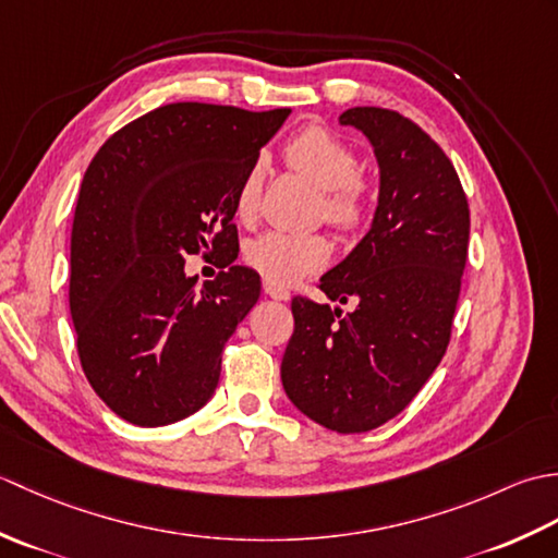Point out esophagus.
Listing matches in <instances>:
<instances>
[{
    "instance_id": "obj_1",
    "label": "esophagus",
    "mask_w": 558,
    "mask_h": 558,
    "mask_svg": "<svg viewBox=\"0 0 558 558\" xmlns=\"http://www.w3.org/2000/svg\"><path fill=\"white\" fill-rule=\"evenodd\" d=\"M264 292L268 294V298H272V300H280V302H288L290 300V292L286 288H280V286H272L270 280H264Z\"/></svg>"
}]
</instances>
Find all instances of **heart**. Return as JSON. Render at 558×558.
I'll return each mask as SVG.
<instances>
[{
    "instance_id": "obj_1",
    "label": "heart",
    "mask_w": 558,
    "mask_h": 558,
    "mask_svg": "<svg viewBox=\"0 0 558 558\" xmlns=\"http://www.w3.org/2000/svg\"><path fill=\"white\" fill-rule=\"evenodd\" d=\"M286 158L292 170L310 177L324 189L322 218L340 232H354L366 218V184L360 174V160L345 141L324 126H306L286 144ZM266 182V158L258 156L240 180L234 194L236 216L254 220L260 208ZM248 266L272 286H292L322 270L330 260V244L322 234L266 232L246 246Z\"/></svg>"
}]
</instances>
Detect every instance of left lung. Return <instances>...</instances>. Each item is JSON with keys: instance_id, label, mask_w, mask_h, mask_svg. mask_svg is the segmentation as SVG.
I'll return each instance as SVG.
<instances>
[{"instance_id": "obj_1", "label": "left lung", "mask_w": 558, "mask_h": 558, "mask_svg": "<svg viewBox=\"0 0 558 558\" xmlns=\"http://www.w3.org/2000/svg\"><path fill=\"white\" fill-rule=\"evenodd\" d=\"M372 141L381 186L372 230L318 282L330 302L292 300L280 376L306 417L340 434L372 432L410 405L450 342L470 208L453 162L396 110L340 114Z\"/></svg>"}]
</instances>
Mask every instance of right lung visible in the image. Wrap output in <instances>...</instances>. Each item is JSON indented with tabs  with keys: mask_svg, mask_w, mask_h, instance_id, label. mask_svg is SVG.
Returning <instances> with one entry per match:
<instances>
[{
	"mask_svg": "<svg viewBox=\"0 0 558 558\" xmlns=\"http://www.w3.org/2000/svg\"><path fill=\"white\" fill-rule=\"evenodd\" d=\"M290 110L172 102L114 132L83 174L69 306L88 384L122 420L165 426L216 393L222 348L260 294L234 194ZM221 271L198 291L183 258Z\"/></svg>",
	"mask_w": 558,
	"mask_h": 558,
	"instance_id": "right-lung-1",
	"label": "right lung"
}]
</instances>
